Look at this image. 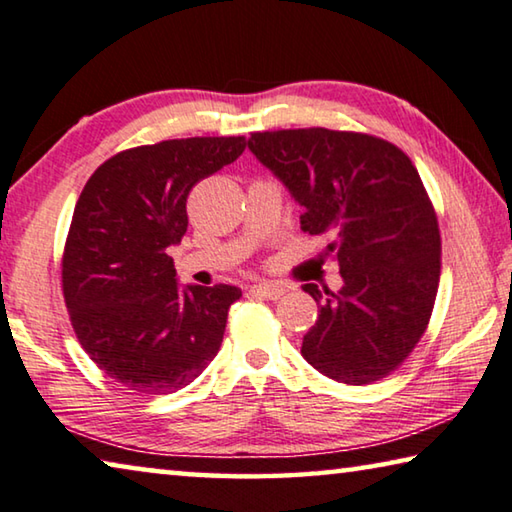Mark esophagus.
<instances>
[{
  "instance_id": "1",
  "label": "esophagus",
  "mask_w": 512,
  "mask_h": 512,
  "mask_svg": "<svg viewBox=\"0 0 512 512\" xmlns=\"http://www.w3.org/2000/svg\"><path fill=\"white\" fill-rule=\"evenodd\" d=\"M253 291L255 294L259 296V298H266V300H278V298H282L285 296V287H280V285H271V282H259V285H255L253 287Z\"/></svg>"
}]
</instances>
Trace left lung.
<instances>
[{"instance_id": "obj_1", "label": "left lung", "mask_w": 512, "mask_h": 512, "mask_svg": "<svg viewBox=\"0 0 512 512\" xmlns=\"http://www.w3.org/2000/svg\"><path fill=\"white\" fill-rule=\"evenodd\" d=\"M248 148L305 207L300 225L328 239L323 257L344 278L337 294L303 285L319 303L303 358L346 385L389 376L424 337L442 269L440 225L415 164L378 136L326 127L253 132Z\"/></svg>"}]
</instances>
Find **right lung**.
Segmentation results:
<instances>
[{
	"instance_id": "right-lung-1",
	"label": "right lung",
	"mask_w": 512,
	"mask_h": 512,
	"mask_svg": "<svg viewBox=\"0 0 512 512\" xmlns=\"http://www.w3.org/2000/svg\"><path fill=\"white\" fill-rule=\"evenodd\" d=\"M246 136H193L139 145L95 170L63 248V298L79 344L109 378L168 394L216 358L232 285L177 289L168 246L180 243L193 186L232 164Z\"/></svg>"
}]
</instances>
